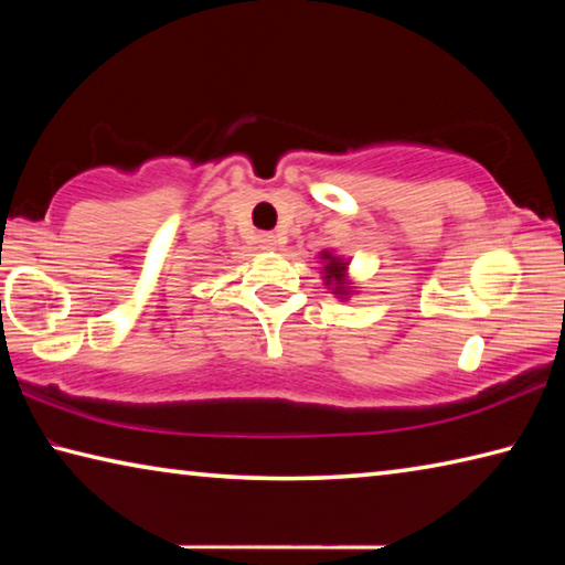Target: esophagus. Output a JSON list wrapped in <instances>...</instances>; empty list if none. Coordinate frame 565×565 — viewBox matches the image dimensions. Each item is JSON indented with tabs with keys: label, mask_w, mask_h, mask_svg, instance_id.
Wrapping results in <instances>:
<instances>
[{
	"label": "esophagus",
	"mask_w": 565,
	"mask_h": 565,
	"mask_svg": "<svg viewBox=\"0 0 565 565\" xmlns=\"http://www.w3.org/2000/svg\"><path fill=\"white\" fill-rule=\"evenodd\" d=\"M259 244H262V248H276L279 246V238H276V234H262Z\"/></svg>",
	"instance_id": "obj_1"
}]
</instances>
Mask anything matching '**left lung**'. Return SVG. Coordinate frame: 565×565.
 I'll return each instance as SVG.
<instances>
[{"label": "left lung", "mask_w": 565, "mask_h": 565, "mask_svg": "<svg viewBox=\"0 0 565 565\" xmlns=\"http://www.w3.org/2000/svg\"><path fill=\"white\" fill-rule=\"evenodd\" d=\"M323 259L329 262L327 266H323V274H327V284L337 281V286H333L337 294H347V286H343V271H347V264L339 262L337 256H331L329 252H323Z\"/></svg>", "instance_id": "left-lung-1"}]
</instances>
